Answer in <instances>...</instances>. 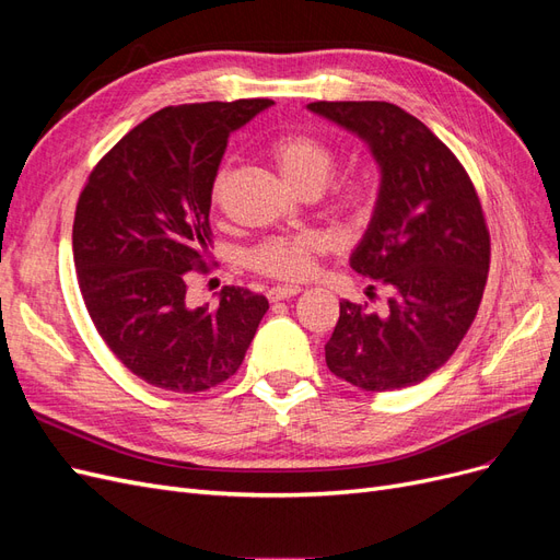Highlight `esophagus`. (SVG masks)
<instances>
[{
  "label": "esophagus",
  "instance_id": "esophagus-1",
  "mask_svg": "<svg viewBox=\"0 0 560 560\" xmlns=\"http://www.w3.org/2000/svg\"><path fill=\"white\" fill-rule=\"evenodd\" d=\"M301 292V287H296V284H284V287H270V290L266 292V296H268V301H284V299H292V296H296Z\"/></svg>",
  "mask_w": 560,
  "mask_h": 560
}]
</instances>
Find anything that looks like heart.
Listing matches in <instances>:
<instances>
[{
    "label": "heart",
    "instance_id": "1",
    "mask_svg": "<svg viewBox=\"0 0 560 560\" xmlns=\"http://www.w3.org/2000/svg\"><path fill=\"white\" fill-rule=\"evenodd\" d=\"M268 156L276 163L284 182L301 194H317L336 171L334 149L308 132H282L268 144ZM226 184V171L212 179L210 198L219 206ZM329 200L334 210L350 219L364 222L376 208V186L369 177H346L331 186ZM329 249V238L319 231H301L290 235H273L249 252V266L261 276L278 280L308 278L317 259Z\"/></svg>",
    "mask_w": 560,
    "mask_h": 560
}]
</instances>
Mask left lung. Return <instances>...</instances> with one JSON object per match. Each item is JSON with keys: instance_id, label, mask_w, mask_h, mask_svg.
Returning a JSON list of instances; mask_svg holds the SVG:
<instances>
[{"instance_id": "8db88e82", "label": "left lung", "mask_w": 560, "mask_h": 560, "mask_svg": "<svg viewBox=\"0 0 560 560\" xmlns=\"http://www.w3.org/2000/svg\"><path fill=\"white\" fill-rule=\"evenodd\" d=\"M371 147L381 165L376 212L350 266L389 299L385 313L341 301L325 346L334 376L366 393L409 387L448 362L477 317L490 233L477 189L453 151L389 103H311Z\"/></svg>"}]
</instances>
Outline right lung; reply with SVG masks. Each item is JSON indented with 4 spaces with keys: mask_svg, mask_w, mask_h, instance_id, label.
I'll list each match as a JSON object with an SVG mask.
<instances>
[{
    "mask_svg": "<svg viewBox=\"0 0 560 560\" xmlns=\"http://www.w3.org/2000/svg\"><path fill=\"white\" fill-rule=\"evenodd\" d=\"M273 103L165 107L124 135L91 171L74 212L79 290L97 334L135 376L171 393H206L241 369L268 301L224 287L189 303L206 273L210 189L229 135Z\"/></svg>",
    "mask_w": 560,
    "mask_h": 560,
    "instance_id": "right-lung-1",
    "label": "right lung"
}]
</instances>
